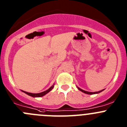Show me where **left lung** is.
<instances>
[{
	"instance_id": "left-lung-1",
	"label": "left lung",
	"mask_w": 127,
	"mask_h": 127,
	"mask_svg": "<svg viewBox=\"0 0 127 127\" xmlns=\"http://www.w3.org/2000/svg\"><path fill=\"white\" fill-rule=\"evenodd\" d=\"M78 90H80L81 92H82L85 93V94H89V95H92V94H98V93L101 92H102V91H103V90H100V91L96 92H87V91H85V90H82V89H80V88H78Z\"/></svg>"
}]
</instances>
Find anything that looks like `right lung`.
<instances>
[{
  "instance_id": "right-lung-1",
  "label": "right lung",
  "mask_w": 127,
  "mask_h": 127,
  "mask_svg": "<svg viewBox=\"0 0 127 127\" xmlns=\"http://www.w3.org/2000/svg\"><path fill=\"white\" fill-rule=\"evenodd\" d=\"M53 87H54V85L53 86H52L51 87L49 88L48 90H45V91L43 92H41V93H39V94H32V93H29V92H25V91H23V92L25 93L26 94H27V95H30V96H33V97H40V96H43V95H45V94H47V93H49V92L50 91V90H52V89H53Z\"/></svg>"
}]
</instances>
